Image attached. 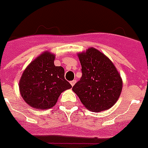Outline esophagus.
Returning a JSON list of instances; mask_svg holds the SVG:
<instances>
[{
    "label": "esophagus",
    "instance_id": "34e87169",
    "mask_svg": "<svg viewBox=\"0 0 148 148\" xmlns=\"http://www.w3.org/2000/svg\"><path fill=\"white\" fill-rule=\"evenodd\" d=\"M70 84H71V85H72V86H74V84H76V79H74V80H72V81L70 82Z\"/></svg>",
    "mask_w": 148,
    "mask_h": 148
}]
</instances>
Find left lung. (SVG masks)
<instances>
[{
    "mask_svg": "<svg viewBox=\"0 0 148 148\" xmlns=\"http://www.w3.org/2000/svg\"><path fill=\"white\" fill-rule=\"evenodd\" d=\"M82 77L72 88L84 106L99 112L111 108L122 92L123 80L112 60L95 48L79 52Z\"/></svg>",
    "mask_w": 148,
    "mask_h": 148,
    "instance_id": "left-lung-1",
    "label": "left lung"
}]
</instances>
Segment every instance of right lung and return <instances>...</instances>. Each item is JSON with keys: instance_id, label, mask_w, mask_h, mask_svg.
<instances>
[{"instance_id": "obj_1", "label": "right lung", "mask_w": 148, "mask_h": 148, "mask_svg": "<svg viewBox=\"0 0 148 148\" xmlns=\"http://www.w3.org/2000/svg\"><path fill=\"white\" fill-rule=\"evenodd\" d=\"M55 55L45 51L27 66L19 82L21 96L36 109H49L72 85L64 79V69L54 64Z\"/></svg>"}]
</instances>
